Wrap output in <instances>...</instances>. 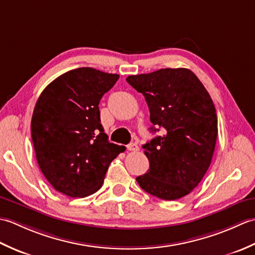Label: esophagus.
<instances>
[{"instance_id":"34e87169","label":"esophagus","mask_w":255,"mask_h":255,"mask_svg":"<svg viewBox=\"0 0 255 255\" xmlns=\"http://www.w3.org/2000/svg\"><path fill=\"white\" fill-rule=\"evenodd\" d=\"M138 145L136 144V143H129L128 145H127V150L128 151H138Z\"/></svg>"}]
</instances>
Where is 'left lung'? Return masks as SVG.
<instances>
[{
  "instance_id": "left-lung-1",
  "label": "left lung",
  "mask_w": 255,
  "mask_h": 255,
  "mask_svg": "<svg viewBox=\"0 0 255 255\" xmlns=\"http://www.w3.org/2000/svg\"><path fill=\"white\" fill-rule=\"evenodd\" d=\"M126 81L144 96L153 126L163 128L162 136L142 145L150 169L136 178L139 186L164 200L186 196L202 181L213 159L218 134L213 100L185 68L129 75Z\"/></svg>"
}]
</instances>
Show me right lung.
<instances>
[{
	"instance_id": "obj_1",
	"label": "right lung",
	"mask_w": 255,
	"mask_h": 255,
	"mask_svg": "<svg viewBox=\"0 0 255 255\" xmlns=\"http://www.w3.org/2000/svg\"><path fill=\"white\" fill-rule=\"evenodd\" d=\"M119 79L93 68L63 73L42 91L31 139L42 174L56 191L86 197L102 187L111 162L126 148L108 141L100 101Z\"/></svg>"
}]
</instances>
